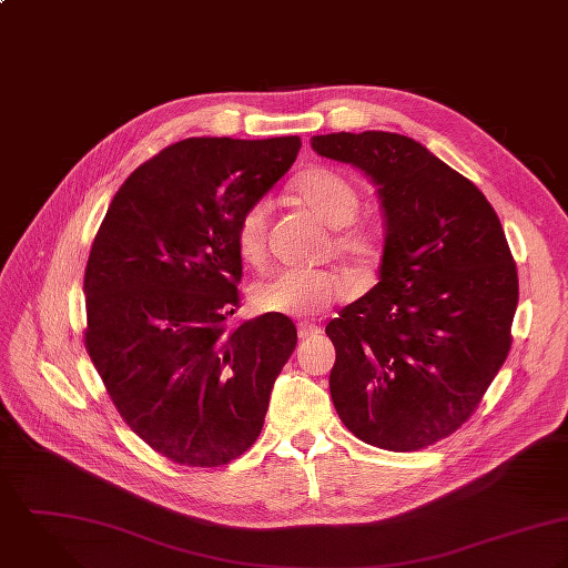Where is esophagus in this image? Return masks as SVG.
<instances>
[{
	"instance_id": "obj_1",
	"label": "esophagus",
	"mask_w": 568,
	"mask_h": 568,
	"mask_svg": "<svg viewBox=\"0 0 568 568\" xmlns=\"http://www.w3.org/2000/svg\"><path fill=\"white\" fill-rule=\"evenodd\" d=\"M316 334H321V329H318L316 325H312V323H298V338H301V341L312 338V336H316Z\"/></svg>"
}]
</instances>
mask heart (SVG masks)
Wrapping results in <instances>:
<instances>
[{"mask_svg":"<svg viewBox=\"0 0 568 568\" xmlns=\"http://www.w3.org/2000/svg\"><path fill=\"white\" fill-rule=\"evenodd\" d=\"M294 195L325 224L338 230L334 252L355 263L366 265L377 254L375 234L364 227H346L359 213L357 189L332 169H310L294 180ZM272 206L265 200L243 211L236 224V247L243 261L258 265L265 256L267 224ZM344 294L341 276L325 270H283L258 283L252 292L254 307L267 314L314 316L334 305Z\"/></svg>","mask_w":568,"mask_h":568,"instance_id":"obj_1","label":"heart"}]
</instances>
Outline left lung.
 <instances>
[{
  "mask_svg": "<svg viewBox=\"0 0 568 568\" xmlns=\"http://www.w3.org/2000/svg\"><path fill=\"white\" fill-rule=\"evenodd\" d=\"M312 149L371 178L384 215L379 283L325 329L334 406L364 444L428 448L469 419L511 346L518 272L500 220L413 138L341 131Z\"/></svg>",
  "mask_w": 568,
  "mask_h": 568,
  "instance_id": "left-lung-1",
  "label": "left lung"
}]
</instances>
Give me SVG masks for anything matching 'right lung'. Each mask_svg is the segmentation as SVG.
Listing matches in <instances>:
<instances>
[{"mask_svg":"<svg viewBox=\"0 0 568 568\" xmlns=\"http://www.w3.org/2000/svg\"><path fill=\"white\" fill-rule=\"evenodd\" d=\"M298 135L189 138L138 166L85 267L88 353L126 426L155 453L220 467L258 437L296 327L239 305L236 224L294 164Z\"/></svg>","mask_w":568,"mask_h":568,"instance_id":"add662e5","label":"right lung"}]
</instances>
